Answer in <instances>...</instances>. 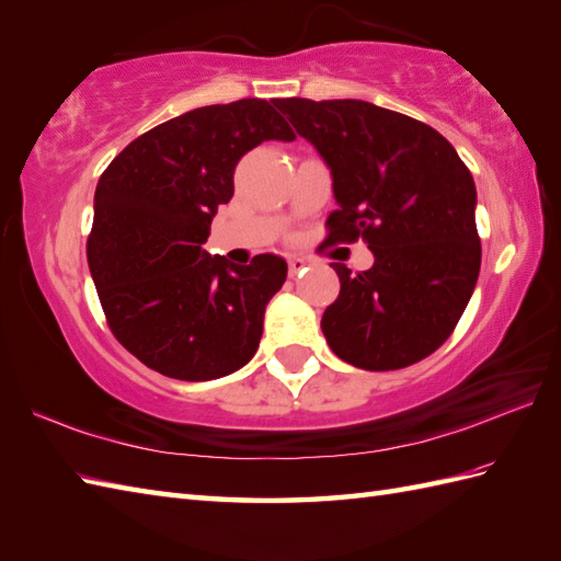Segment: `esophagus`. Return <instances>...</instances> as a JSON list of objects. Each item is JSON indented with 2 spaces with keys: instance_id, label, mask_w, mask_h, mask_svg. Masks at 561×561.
I'll use <instances>...</instances> for the list:
<instances>
[{
  "instance_id": "1",
  "label": "esophagus",
  "mask_w": 561,
  "mask_h": 561,
  "mask_svg": "<svg viewBox=\"0 0 561 561\" xmlns=\"http://www.w3.org/2000/svg\"><path fill=\"white\" fill-rule=\"evenodd\" d=\"M306 267H308V262L304 257H299V255L289 257V277H296V274H304Z\"/></svg>"
}]
</instances>
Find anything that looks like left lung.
<instances>
[{
    "instance_id": "1",
    "label": "left lung",
    "mask_w": 561,
    "mask_h": 561,
    "mask_svg": "<svg viewBox=\"0 0 561 561\" xmlns=\"http://www.w3.org/2000/svg\"><path fill=\"white\" fill-rule=\"evenodd\" d=\"M332 173L337 209L328 243L364 238L374 267L332 262L340 296L320 320L342 362L392 371L444 344L468 306L482 262L478 190L450 141L374 103L274 99Z\"/></svg>"
}]
</instances>
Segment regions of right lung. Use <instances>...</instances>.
<instances>
[{
	"label": "right lung",
	"mask_w": 561,
	"mask_h": 561,
	"mask_svg": "<svg viewBox=\"0 0 561 561\" xmlns=\"http://www.w3.org/2000/svg\"><path fill=\"white\" fill-rule=\"evenodd\" d=\"M267 139H296L272 103L205 105L129 141L101 175L89 270L113 335L153 371L211 380L257 352L287 262L233 265L202 245L233 197L236 163Z\"/></svg>",
	"instance_id": "add662e5"
}]
</instances>
